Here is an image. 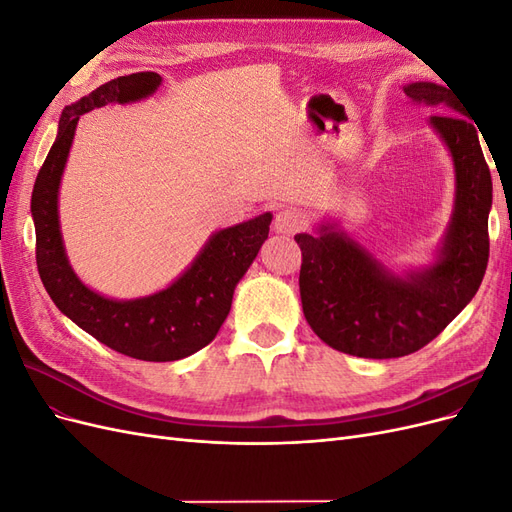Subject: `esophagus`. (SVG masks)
<instances>
[{"instance_id": "1", "label": "esophagus", "mask_w": 512, "mask_h": 512, "mask_svg": "<svg viewBox=\"0 0 512 512\" xmlns=\"http://www.w3.org/2000/svg\"><path fill=\"white\" fill-rule=\"evenodd\" d=\"M303 226H305L303 213L294 207H286L282 211H277L275 220H273V228L277 232H282V235H294V232H299Z\"/></svg>"}]
</instances>
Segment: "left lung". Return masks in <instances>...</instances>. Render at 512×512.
<instances>
[{"label": "left lung", "instance_id": "8db88e82", "mask_svg": "<svg viewBox=\"0 0 512 512\" xmlns=\"http://www.w3.org/2000/svg\"><path fill=\"white\" fill-rule=\"evenodd\" d=\"M446 87L412 83L404 91L416 102L468 115ZM461 115L431 117L453 153L457 173L453 224L431 269L399 280L342 232L322 228L320 237H294L303 258V314L324 344L363 359H397L427 346L472 301L489 262L493 188L478 126Z\"/></svg>", "mask_w": 512, "mask_h": 512}]
</instances>
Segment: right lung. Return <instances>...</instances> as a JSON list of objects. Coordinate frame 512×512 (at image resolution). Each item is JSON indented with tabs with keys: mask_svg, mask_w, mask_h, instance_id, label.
Instances as JSON below:
<instances>
[{
	"mask_svg": "<svg viewBox=\"0 0 512 512\" xmlns=\"http://www.w3.org/2000/svg\"><path fill=\"white\" fill-rule=\"evenodd\" d=\"M160 81L156 72L119 76L66 106L59 117L57 138L32 192L36 265L53 303L100 344L151 363L179 361L213 342L230 312L232 292L269 237L271 224V213H265L220 230L173 286L145 299H104L85 288L72 273L59 232L57 190L76 123L94 108L145 98L156 91Z\"/></svg>",
	"mask_w": 512,
	"mask_h": 512,
	"instance_id": "obj_1",
	"label": "right lung"
}]
</instances>
